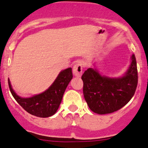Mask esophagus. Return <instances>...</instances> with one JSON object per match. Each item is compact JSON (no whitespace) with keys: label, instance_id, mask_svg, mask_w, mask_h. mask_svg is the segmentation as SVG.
Returning a JSON list of instances; mask_svg holds the SVG:
<instances>
[{"label":"esophagus","instance_id":"obj_1","mask_svg":"<svg viewBox=\"0 0 148 148\" xmlns=\"http://www.w3.org/2000/svg\"><path fill=\"white\" fill-rule=\"evenodd\" d=\"M82 70H83V64L82 62H79L78 63L76 64L73 67V74L75 77H81L82 74Z\"/></svg>","mask_w":148,"mask_h":148}]
</instances>
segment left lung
<instances>
[{"instance_id":"obj_1","label":"left lung","mask_w":148,"mask_h":148,"mask_svg":"<svg viewBox=\"0 0 148 148\" xmlns=\"http://www.w3.org/2000/svg\"><path fill=\"white\" fill-rule=\"evenodd\" d=\"M82 79L84 97L92 112L105 114L117 111L130 102L136 90L138 69L135 55H132L130 64L122 77H106L96 69L89 68Z\"/></svg>"}]
</instances>
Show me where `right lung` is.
<instances>
[{
  "label": "right lung",
  "instance_id": "add662e5",
  "mask_svg": "<svg viewBox=\"0 0 148 148\" xmlns=\"http://www.w3.org/2000/svg\"><path fill=\"white\" fill-rule=\"evenodd\" d=\"M72 77L71 68L62 70L46 91L31 97L18 96L12 88L9 79L8 84L14 99L26 112L38 117H49L53 115L59 109L64 93Z\"/></svg>",
  "mask_w": 148,
  "mask_h": 148
}]
</instances>
